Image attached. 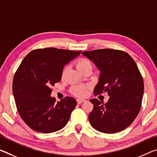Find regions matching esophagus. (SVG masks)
I'll return each mask as SVG.
<instances>
[{"label":"esophagus","instance_id":"esophagus-1","mask_svg":"<svg viewBox=\"0 0 157 157\" xmlns=\"http://www.w3.org/2000/svg\"><path fill=\"white\" fill-rule=\"evenodd\" d=\"M84 102H85V100H83V99H78V100H77V103H78V104H81L84 103Z\"/></svg>","mask_w":157,"mask_h":157}]
</instances>
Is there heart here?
Returning a JSON list of instances; mask_svg holds the SVG:
<instances>
[{
	"label": "heart",
	"instance_id": "heart-1",
	"mask_svg": "<svg viewBox=\"0 0 157 157\" xmlns=\"http://www.w3.org/2000/svg\"><path fill=\"white\" fill-rule=\"evenodd\" d=\"M76 66L79 71H82L84 69L87 68L89 66H92L91 61L87 59H80L76 62ZM68 71V67H65L62 72V77L65 76L66 73ZM71 91L75 96L78 97H84L88 92V87L84 85L75 86L71 89Z\"/></svg>",
	"mask_w": 157,
	"mask_h": 157
}]
</instances>
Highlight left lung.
Returning <instances> with one entry per match:
<instances>
[{
    "mask_svg": "<svg viewBox=\"0 0 157 157\" xmlns=\"http://www.w3.org/2000/svg\"><path fill=\"white\" fill-rule=\"evenodd\" d=\"M93 61L101 71L95 95L108 93L104 104L91 99L94 108L89 122L96 130L114 133L126 128L140 112L144 93V82L136 62L128 53L117 49H101L82 53Z\"/></svg>",
    "mask_w": 157,
    "mask_h": 157,
    "instance_id": "left-lung-1",
    "label": "left lung"
}]
</instances>
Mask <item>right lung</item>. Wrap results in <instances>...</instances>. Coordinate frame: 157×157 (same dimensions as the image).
Masks as SVG:
<instances>
[{"mask_svg": "<svg viewBox=\"0 0 157 157\" xmlns=\"http://www.w3.org/2000/svg\"><path fill=\"white\" fill-rule=\"evenodd\" d=\"M82 51L54 47L37 49L25 56L14 74L12 91L19 115L33 130L55 132L65 126L77 102L67 96L55 103L52 86L59 82L64 66Z\"/></svg>", "mask_w": 157, "mask_h": 157, "instance_id": "obj_1", "label": "right lung"}]
</instances>
